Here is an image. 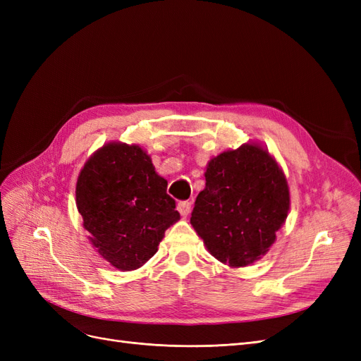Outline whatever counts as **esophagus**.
Returning a JSON list of instances; mask_svg holds the SVG:
<instances>
[{"instance_id": "34e87169", "label": "esophagus", "mask_w": 361, "mask_h": 361, "mask_svg": "<svg viewBox=\"0 0 361 361\" xmlns=\"http://www.w3.org/2000/svg\"><path fill=\"white\" fill-rule=\"evenodd\" d=\"M178 211L180 212L182 216H187L191 212V202H179Z\"/></svg>"}]
</instances>
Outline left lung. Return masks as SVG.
<instances>
[{
    "label": "left lung",
    "mask_w": 361,
    "mask_h": 361,
    "mask_svg": "<svg viewBox=\"0 0 361 361\" xmlns=\"http://www.w3.org/2000/svg\"><path fill=\"white\" fill-rule=\"evenodd\" d=\"M191 226L221 264L244 268L264 257L285 224L290 194L268 149L251 141L211 158Z\"/></svg>",
    "instance_id": "obj_1"
}]
</instances>
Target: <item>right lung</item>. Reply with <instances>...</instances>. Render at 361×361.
I'll list each match as a JSON object with an SVG mask.
<instances>
[{"label":"right lung","mask_w":361,"mask_h":361,"mask_svg":"<svg viewBox=\"0 0 361 361\" xmlns=\"http://www.w3.org/2000/svg\"><path fill=\"white\" fill-rule=\"evenodd\" d=\"M75 195L92 245L120 271L143 267L180 218L147 152L122 141H110L85 161Z\"/></svg>","instance_id":"add662e5"}]
</instances>
